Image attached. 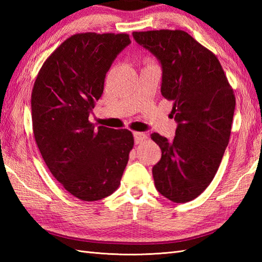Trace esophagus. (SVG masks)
Masks as SVG:
<instances>
[{
    "mask_svg": "<svg viewBox=\"0 0 262 262\" xmlns=\"http://www.w3.org/2000/svg\"><path fill=\"white\" fill-rule=\"evenodd\" d=\"M133 135H134V140L136 144H140L147 138V136L144 134V133H140V132H134L133 133Z\"/></svg>",
    "mask_w": 262,
    "mask_h": 262,
    "instance_id": "obj_1",
    "label": "esophagus"
}]
</instances>
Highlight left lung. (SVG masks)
<instances>
[{"label": "left lung", "mask_w": 262, "mask_h": 262, "mask_svg": "<svg viewBox=\"0 0 262 262\" xmlns=\"http://www.w3.org/2000/svg\"><path fill=\"white\" fill-rule=\"evenodd\" d=\"M162 68L161 93L173 102L172 141L153 133L162 157L153 166L158 191L174 203L198 197L214 179L229 144L235 97L219 59L182 30L133 32Z\"/></svg>", "instance_id": "1"}]
</instances>
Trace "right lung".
<instances>
[{
  "mask_svg": "<svg viewBox=\"0 0 262 262\" xmlns=\"http://www.w3.org/2000/svg\"><path fill=\"white\" fill-rule=\"evenodd\" d=\"M130 43L126 33H76L41 66L31 93L32 129L52 174L84 202L110 196L134 146L128 129L89 120L103 92L105 74Z\"/></svg>",
  "mask_w": 262,
  "mask_h": 262,
  "instance_id": "add662e5",
  "label": "right lung"
}]
</instances>
